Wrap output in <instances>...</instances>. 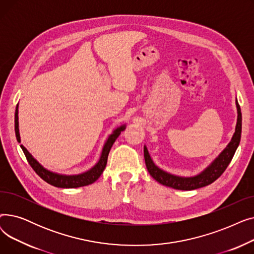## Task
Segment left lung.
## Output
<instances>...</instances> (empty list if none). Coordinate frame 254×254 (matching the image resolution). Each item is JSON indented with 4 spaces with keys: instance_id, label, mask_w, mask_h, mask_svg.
Segmentation results:
<instances>
[{
    "instance_id": "obj_1",
    "label": "left lung",
    "mask_w": 254,
    "mask_h": 254,
    "mask_svg": "<svg viewBox=\"0 0 254 254\" xmlns=\"http://www.w3.org/2000/svg\"><path fill=\"white\" fill-rule=\"evenodd\" d=\"M237 104V110H238V119H237V126H236V131L232 138V141L226 146V148L219 154V156L213 162L204 172L201 174H198L194 177H179L174 176L169 173L157 168L148 153L146 146H144V158L146 168H147L149 174L153 179H155L158 183L168 186V188H172L175 190H192L196 189L204 188L211 183L214 182L216 179H218L222 173L225 171L230 165L232 158L238 148L240 140H241V131H242V113L241 108L238 101H236Z\"/></svg>"
}]
</instances>
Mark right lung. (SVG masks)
Instances as JSON below:
<instances>
[{
    "mask_svg": "<svg viewBox=\"0 0 254 254\" xmlns=\"http://www.w3.org/2000/svg\"><path fill=\"white\" fill-rule=\"evenodd\" d=\"M125 128H126V126H122V127H117L113 131V134H111L109 136L108 140H107V142L104 145L102 155H101V158L98 162V164L93 168H91L89 171L82 173V174H79V175L66 176V175L57 174V173H52V172L44 169L41 165H40L36 161V159L31 155V153L23 147L22 145H20V147H21L26 159H28L30 166L44 181H46L50 185L56 186V188L76 189V188H81V186L89 185L99 179V177L102 175L103 171L106 168L107 159H108V154L110 152V149L112 147L113 143L118 138L120 132L125 130ZM15 135H16L17 141L20 142L19 129H18V106H16V110H15Z\"/></svg>",
    "mask_w": 254,
    "mask_h": 254,
    "instance_id": "add662e5",
    "label": "right lung"
}]
</instances>
